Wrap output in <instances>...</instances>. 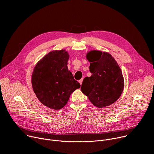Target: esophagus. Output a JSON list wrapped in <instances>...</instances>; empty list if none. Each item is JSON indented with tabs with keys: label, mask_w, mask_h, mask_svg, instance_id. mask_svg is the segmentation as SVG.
Returning <instances> with one entry per match:
<instances>
[{
	"label": "esophagus",
	"mask_w": 154,
	"mask_h": 154,
	"mask_svg": "<svg viewBox=\"0 0 154 154\" xmlns=\"http://www.w3.org/2000/svg\"><path fill=\"white\" fill-rule=\"evenodd\" d=\"M82 81H83V79H81L79 80V84H80L81 85L82 84Z\"/></svg>",
	"instance_id": "esophagus-1"
}]
</instances>
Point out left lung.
I'll return each instance as SVG.
<instances>
[{
	"mask_svg": "<svg viewBox=\"0 0 154 154\" xmlns=\"http://www.w3.org/2000/svg\"><path fill=\"white\" fill-rule=\"evenodd\" d=\"M86 58L90 63V77H85L81 90L91 103L102 108L114 103L124 88V78L117 61L108 52L91 50Z\"/></svg>",
	"mask_w": 154,
	"mask_h": 154,
	"instance_id": "1",
	"label": "left lung"
}]
</instances>
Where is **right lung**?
<instances>
[{
    "label": "right lung",
    "mask_w": 154,
    "mask_h": 154,
    "mask_svg": "<svg viewBox=\"0 0 154 154\" xmlns=\"http://www.w3.org/2000/svg\"><path fill=\"white\" fill-rule=\"evenodd\" d=\"M69 57L65 49L51 51L34 69L31 77L34 92L40 102L51 109L63 108L70 94L81 87L68 70Z\"/></svg>",
    "instance_id": "1"
}]
</instances>
